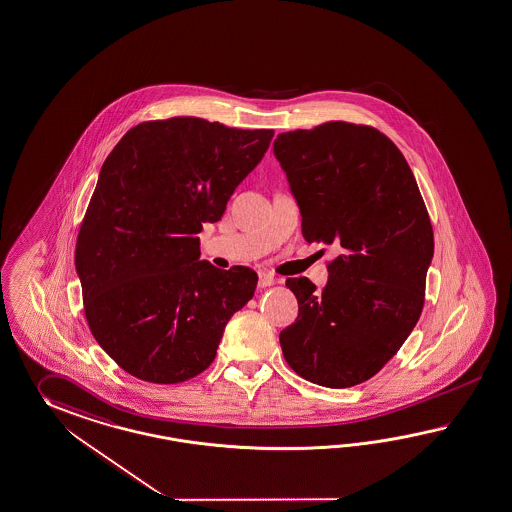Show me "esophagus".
Masks as SVG:
<instances>
[{
  "mask_svg": "<svg viewBox=\"0 0 512 512\" xmlns=\"http://www.w3.org/2000/svg\"><path fill=\"white\" fill-rule=\"evenodd\" d=\"M275 285V277L272 274H268V272H261L259 274V287L266 288L272 287Z\"/></svg>",
  "mask_w": 512,
  "mask_h": 512,
  "instance_id": "esophagus-1",
  "label": "esophagus"
}]
</instances>
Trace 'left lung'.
<instances>
[{
    "instance_id": "1",
    "label": "left lung",
    "mask_w": 512,
    "mask_h": 512,
    "mask_svg": "<svg viewBox=\"0 0 512 512\" xmlns=\"http://www.w3.org/2000/svg\"><path fill=\"white\" fill-rule=\"evenodd\" d=\"M307 242L335 246L322 292L287 279L298 318L281 331L288 366L320 387L370 379L411 335L424 309L433 227L409 164L368 125L327 122L277 135Z\"/></svg>"
}]
</instances>
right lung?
<instances>
[{
  "instance_id": "obj_1",
  "label": "right lung",
  "mask_w": 512,
  "mask_h": 512,
  "mask_svg": "<svg viewBox=\"0 0 512 512\" xmlns=\"http://www.w3.org/2000/svg\"><path fill=\"white\" fill-rule=\"evenodd\" d=\"M274 129L177 116L129 129L101 166L75 244L88 327L127 374L174 385L211 366L257 274L200 261V231L218 222Z\"/></svg>"
}]
</instances>
